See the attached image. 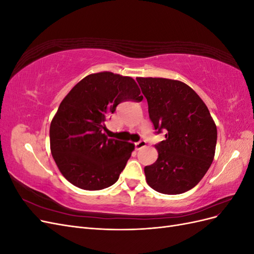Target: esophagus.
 Segmentation results:
<instances>
[{
  "label": "esophagus",
  "instance_id": "34e87169",
  "mask_svg": "<svg viewBox=\"0 0 254 254\" xmlns=\"http://www.w3.org/2000/svg\"><path fill=\"white\" fill-rule=\"evenodd\" d=\"M145 145H146V142H145L144 140H141V141H139V142L134 144V146H135V149H136V150H139V149L143 148Z\"/></svg>",
  "mask_w": 254,
  "mask_h": 254
}]
</instances>
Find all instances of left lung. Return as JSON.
I'll return each mask as SVG.
<instances>
[{
  "instance_id": "left-lung-1",
  "label": "left lung",
  "mask_w": 254,
  "mask_h": 254,
  "mask_svg": "<svg viewBox=\"0 0 254 254\" xmlns=\"http://www.w3.org/2000/svg\"><path fill=\"white\" fill-rule=\"evenodd\" d=\"M147 99L156 132H166L155 145L158 159L145 166L148 186L159 193L182 194L193 189L209 170L217 141L210 111L187 83L167 78L136 77Z\"/></svg>"
}]
</instances>
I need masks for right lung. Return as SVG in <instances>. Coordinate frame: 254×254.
I'll return each mask as SVG.
<instances>
[{
	"label": "right lung",
	"instance_id": "add662e5",
	"mask_svg": "<svg viewBox=\"0 0 254 254\" xmlns=\"http://www.w3.org/2000/svg\"><path fill=\"white\" fill-rule=\"evenodd\" d=\"M142 99L133 78L111 72L90 74L68 92L50 127L52 156L68 182L98 190L118 181L134 145L108 139L105 122L120 103Z\"/></svg>",
	"mask_w": 254,
	"mask_h": 254
}]
</instances>
